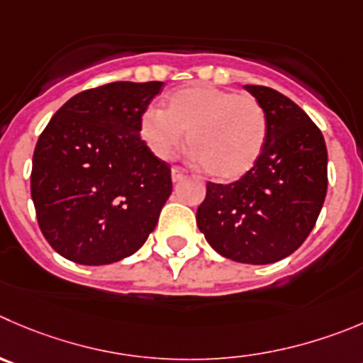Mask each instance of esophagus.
Wrapping results in <instances>:
<instances>
[{
	"instance_id": "34e87169",
	"label": "esophagus",
	"mask_w": 363,
	"mask_h": 363,
	"mask_svg": "<svg viewBox=\"0 0 363 363\" xmlns=\"http://www.w3.org/2000/svg\"><path fill=\"white\" fill-rule=\"evenodd\" d=\"M171 176H172V182H179V179H184L185 176H187V172H185L182 167H178V165H174V167L171 169Z\"/></svg>"
}]
</instances>
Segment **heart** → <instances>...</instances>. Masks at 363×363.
Returning a JSON list of instances; mask_svg holds the SVG:
<instances>
[{"label":"heart","mask_w":363,"mask_h":363,"mask_svg":"<svg viewBox=\"0 0 363 363\" xmlns=\"http://www.w3.org/2000/svg\"><path fill=\"white\" fill-rule=\"evenodd\" d=\"M144 143L160 158H171L187 143L206 174L217 182H237L260 158L267 119L250 94L194 84L171 92L165 112L150 106L139 121Z\"/></svg>","instance_id":"1"}]
</instances>
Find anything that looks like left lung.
<instances>
[{
  "label": "left lung",
  "instance_id": "1",
  "mask_svg": "<svg viewBox=\"0 0 363 363\" xmlns=\"http://www.w3.org/2000/svg\"><path fill=\"white\" fill-rule=\"evenodd\" d=\"M267 119L264 151L233 184H206L196 223L210 246L242 264H274L294 253L323 208L328 191L324 137L292 99L246 85Z\"/></svg>",
  "mask_w": 363,
  "mask_h": 363
}]
</instances>
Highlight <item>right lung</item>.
I'll return each mask as SVG.
<instances>
[{"label": "right lung", "instance_id": "add662e5", "mask_svg": "<svg viewBox=\"0 0 363 363\" xmlns=\"http://www.w3.org/2000/svg\"><path fill=\"white\" fill-rule=\"evenodd\" d=\"M162 82H113L72 96L37 140L32 199L50 246L82 265L135 253L172 192L171 165L140 139Z\"/></svg>", "mask_w": 363, "mask_h": 363}]
</instances>
